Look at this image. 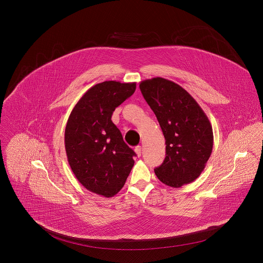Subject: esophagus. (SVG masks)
Segmentation results:
<instances>
[{
  "instance_id": "1",
  "label": "esophagus",
  "mask_w": 263,
  "mask_h": 263,
  "mask_svg": "<svg viewBox=\"0 0 263 263\" xmlns=\"http://www.w3.org/2000/svg\"><path fill=\"white\" fill-rule=\"evenodd\" d=\"M135 153H136L138 157H141V155H142V147L141 146H137L135 148Z\"/></svg>"
}]
</instances>
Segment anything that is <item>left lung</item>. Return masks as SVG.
Here are the masks:
<instances>
[{"label":"left lung","instance_id":"8db88e82","mask_svg":"<svg viewBox=\"0 0 263 263\" xmlns=\"http://www.w3.org/2000/svg\"><path fill=\"white\" fill-rule=\"evenodd\" d=\"M140 89L157 116L165 140V158L155 168L167 186L193 182L213 149L212 125L200 105L179 85L163 78L142 81Z\"/></svg>","mask_w":263,"mask_h":263}]
</instances>
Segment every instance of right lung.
Wrapping results in <instances>:
<instances>
[{
    "label": "right lung",
    "instance_id": "right-lung-1",
    "mask_svg": "<svg viewBox=\"0 0 263 263\" xmlns=\"http://www.w3.org/2000/svg\"><path fill=\"white\" fill-rule=\"evenodd\" d=\"M136 83L105 81L88 89L71 111L65 129L68 163L80 183L112 197L124 186L136 155L111 121L115 108L130 98Z\"/></svg>",
    "mask_w": 263,
    "mask_h": 263
}]
</instances>
